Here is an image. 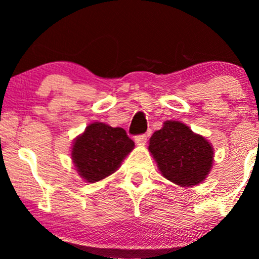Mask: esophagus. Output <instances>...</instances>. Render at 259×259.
<instances>
[{"instance_id": "obj_1", "label": "esophagus", "mask_w": 259, "mask_h": 259, "mask_svg": "<svg viewBox=\"0 0 259 259\" xmlns=\"http://www.w3.org/2000/svg\"><path fill=\"white\" fill-rule=\"evenodd\" d=\"M135 141H136V144H139V145H145V144H146V141H147V135H146V134H141V135H138L135 138Z\"/></svg>"}]
</instances>
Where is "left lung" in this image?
<instances>
[{"instance_id":"left-lung-1","label":"left lung","mask_w":259,"mask_h":259,"mask_svg":"<svg viewBox=\"0 0 259 259\" xmlns=\"http://www.w3.org/2000/svg\"><path fill=\"white\" fill-rule=\"evenodd\" d=\"M148 150L163 177L177 185H197L212 168V145L180 121H164L151 136Z\"/></svg>"}]
</instances>
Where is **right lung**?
<instances>
[{"instance_id": "right-lung-1", "label": "right lung", "mask_w": 259, "mask_h": 259, "mask_svg": "<svg viewBox=\"0 0 259 259\" xmlns=\"http://www.w3.org/2000/svg\"><path fill=\"white\" fill-rule=\"evenodd\" d=\"M134 146L123 127L96 121L74 141L72 159L82 179L96 183L114 173Z\"/></svg>"}]
</instances>
